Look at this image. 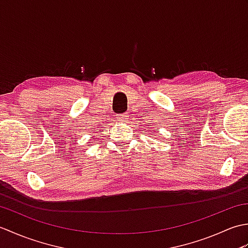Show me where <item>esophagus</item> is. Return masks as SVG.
I'll return each instance as SVG.
<instances>
[{"label": "esophagus", "instance_id": "esophagus-1", "mask_svg": "<svg viewBox=\"0 0 248 248\" xmlns=\"http://www.w3.org/2000/svg\"><path fill=\"white\" fill-rule=\"evenodd\" d=\"M128 113H124V114H120V115H117V119L119 121H121V123H125V121H128Z\"/></svg>", "mask_w": 248, "mask_h": 248}]
</instances>
